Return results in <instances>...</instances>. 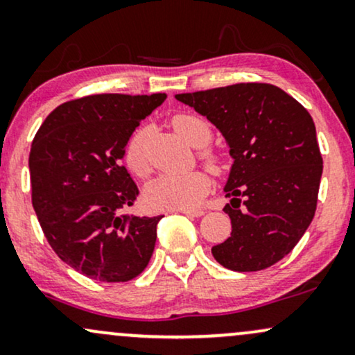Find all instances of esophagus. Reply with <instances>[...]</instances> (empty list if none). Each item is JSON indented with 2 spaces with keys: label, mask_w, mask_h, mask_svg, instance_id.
<instances>
[{
  "label": "esophagus",
  "mask_w": 355,
  "mask_h": 355,
  "mask_svg": "<svg viewBox=\"0 0 355 355\" xmlns=\"http://www.w3.org/2000/svg\"><path fill=\"white\" fill-rule=\"evenodd\" d=\"M179 212H182V214L186 216H193V218H201V216L204 214V211L201 209H178Z\"/></svg>",
  "instance_id": "1"
}]
</instances>
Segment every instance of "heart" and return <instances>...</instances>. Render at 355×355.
Instances as JSON below:
<instances>
[{
    "label": "heart",
    "mask_w": 355,
    "mask_h": 355,
    "mask_svg": "<svg viewBox=\"0 0 355 355\" xmlns=\"http://www.w3.org/2000/svg\"><path fill=\"white\" fill-rule=\"evenodd\" d=\"M173 126L189 144L201 148L211 141V128L206 121L194 114H176ZM201 159L216 173L220 171V159L211 151L199 153ZM124 162L136 176H148L149 166L146 154V129L141 128L129 137L124 148ZM211 189V178L198 169L184 174H162L153 179L144 189V201L154 209H191L206 198Z\"/></svg>",
    "instance_id": "1"
}]
</instances>
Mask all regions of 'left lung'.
Here are the masks:
<instances>
[{"label": "left lung", "mask_w": 355, "mask_h": 355, "mask_svg": "<svg viewBox=\"0 0 355 355\" xmlns=\"http://www.w3.org/2000/svg\"><path fill=\"white\" fill-rule=\"evenodd\" d=\"M178 101L226 137L234 164L224 187L231 237L211 249L237 272L268 269L294 249L318 207L322 156L311 114L281 87L239 83Z\"/></svg>", "instance_id": "obj_1"}]
</instances>
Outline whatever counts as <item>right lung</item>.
<instances>
[{
    "label": "right lung",
    "mask_w": 355,
    "mask_h": 355,
    "mask_svg": "<svg viewBox=\"0 0 355 355\" xmlns=\"http://www.w3.org/2000/svg\"><path fill=\"white\" fill-rule=\"evenodd\" d=\"M166 94H93L58 106L29 153L31 201L61 261L86 277L128 282L146 269L162 216L123 214L139 189L121 164L129 137Z\"/></svg>",
    "instance_id": "obj_1"
}]
</instances>
